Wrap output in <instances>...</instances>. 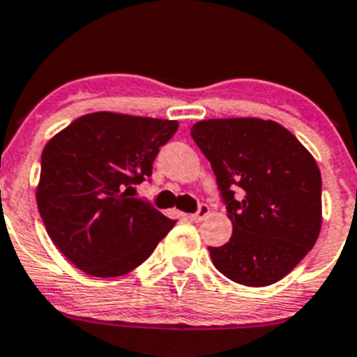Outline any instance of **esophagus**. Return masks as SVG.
Masks as SVG:
<instances>
[{
	"mask_svg": "<svg viewBox=\"0 0 357 357\" xmlns=\"http://www.w3.org/2000/svg\"><path fill=\"white\" fill-rule=\"evenodd\" d=\"M208 215H209V206L208 204H201V206H199L197 211L190 215V218L194 220V222H201V220L206 218Z\"/></svg>",
	"mask_w": 357,
	"mask_h": 357,
	"instance_id": "1",
	"label": "esophagus"
}]
</instances>
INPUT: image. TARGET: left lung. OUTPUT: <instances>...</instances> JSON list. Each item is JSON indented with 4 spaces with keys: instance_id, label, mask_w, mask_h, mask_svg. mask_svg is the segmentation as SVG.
I'll return each instance as SVG.
<instances>
[{
    "instance_id": "8db88e82",
    "label": "left lung",
    "mask_w": 357,
    "mask_h": 357,
    "mask_svg": "<svg viewBox=\"0 0 357 357\" xmlns=\"http://www.w3.org/2000/svg\"><path fill=\"white\" fill-rule=\"evenodd\" d=\"M190 133L211 163L232 222L229 243L208 246L213 264L236 284H275L314 248L321 232L317 162L269 119H204ZM236 188L241 198L234 197Z\"/></svg>"
}]
</instances>
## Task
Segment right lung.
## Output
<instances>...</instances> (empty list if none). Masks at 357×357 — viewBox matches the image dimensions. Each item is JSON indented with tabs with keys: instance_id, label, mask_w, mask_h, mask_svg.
Returning <instances> with one entry per match:
<instances>
[{
	"instance_id": "obj_1",
	"label": "right lung",
	"mask_w": 357,
	"mask_h": 357,
	"mask_svg": "<svg viewBox=\"0 0 357 357\" xmlns=\"http://www.w3.org/2000/svg\"><path fill=\"white\" fill-rule=\"evenodd\" d=\"M178 121L93 112L42 153L36 204L49 238L86 275L121 276L153 254L174 220L133 197Z\"/></svg>"
}]
</instances>
